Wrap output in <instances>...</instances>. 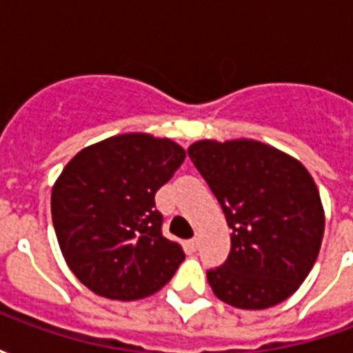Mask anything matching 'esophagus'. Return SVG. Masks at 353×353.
Instances as JSON below:
<instances>
[{"label": "esophagus", "instance_id": "esophagus-1", "mask_svg": "<svg viewBox=\"0 0 353 353\" xmlns=\"http://www.w3.org/2000/svg\"><path fill=\"white\" fill-rule=\"evenodd\" d=\"M189 248H191V250H196V248H199V238H191V240H189Z\"/></svg>", "mask_w": 353, "mask_h": 353}]
</instances>
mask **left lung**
I'll use <instances>...</instances> for the list:
<instances>
[{
	"mask_svg": "<svg viewBox=\"0 0 353 353\" xmlns=\"http://www.w3.org/2000/svg\"><path fill=\"white\" fill-rule=\"evenodd\" d=\"M187 153L232 229L227 261L206 272L215 295L244 310L285 301L318 259L325 229L308 170L253 139H202Z\"/></svg>",
	"mask_w": 353,
	"mask_h": 353,
	"instance_id": "obj_1",
	"label": "left lung"
}]
</instances>
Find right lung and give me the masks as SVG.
<instances>
[{
    "mask_svg": "<svg viewBox=\"0 0 353 353\" xmlns=\"http://www.w3.org/2000/svg\"><path fill=\"white\" fill-rule=\"evenodd\" d=\"M183 161L172 139L123 134L83 149L62 170L50 196L52 225L68 266L96 295H153L183 263L154 204Z\"/></svg>",
    "mask_w": 353,
    "mask_h": 353,
    "instance_id": "1",
    "label": "right lung"
}]
</instances>
